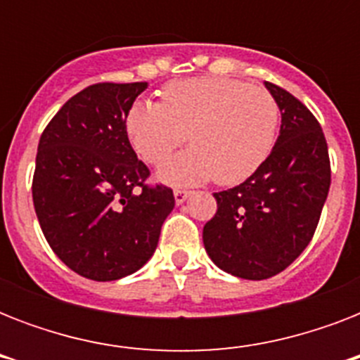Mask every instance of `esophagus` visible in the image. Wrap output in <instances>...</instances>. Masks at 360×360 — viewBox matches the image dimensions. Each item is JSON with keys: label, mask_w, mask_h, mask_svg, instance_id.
Returning <instances> with one entry per match:
<instances>
[{"label": "esophagus", "mask_w": 360, "mask_h": 360, "mask_svg": "<svg viewBox=\"0 0 360 360\" xmlns=\"http://www.w3.org/2000/svg\"><path fill=\"white\" fill-rule=\"evenodd\" d=\"M191 196V192L186 191H174V198H175V203L177 205H181V203L186 202V198Z\"/></svg>", "instance_id": "obj_1"}]
</instances>
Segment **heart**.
Here are the masks:
<instances>
[{
    "instance_id": "1",
    "label": "heart",
    "mask_w": 360,
    "mask_h": 360,
    "mask_svg": "<svg viewBox=\"0 0 360 360\" xmlns=\"http://www.w3.org/2000/svg\"><path fill=\"white\" fill-rule=\"evenodd\" d=\"M280 110L273 95L231 78H191L162 89V103L130 106L124 129L146 162L160 164L185 141L191 149L158 168L166 185L186 186L213 179L237 185L273 151Z\"/></svg>"
}]
</instances>
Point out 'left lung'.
I'll use <instances>...</instances> for the list:
<instances>
[{"label":"left lung","instance_id":"obj_1","mask_svg":"<svg viewBox=\"0 0 360 360\" xmlns=\"http://www.w3.org/2000/svg\"><path fill=\"white\" fill-rule=\"evenodd\" d=\"M282 124L273 151L240 185L214 192L217 214L203 246L219 269L246 280L271 278L301 256L318 228L330 186L329 149L312 112L265 82Z\"/></svg>","mask_w":360,"mask_h":360}]
</instances>
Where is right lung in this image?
Masks as SVG:
<instances>
[{"label": "right lung", "instance_id": "obj_1", "mask_svg": "<svg viewBox=\"0 0 360 360\" xmlns=\"http://www.w3.org/2000/svg\"><path fill=\"white\" fill-rule=\"evenodd\" d=\"M147 82L95 84L61 106L39 140L33 205L56 256L80 276L120 280L149 262L175 205L130 146L124 120Z\"/></svg>", "mask_w": 360, "mask_h": 360}]
</instances>
